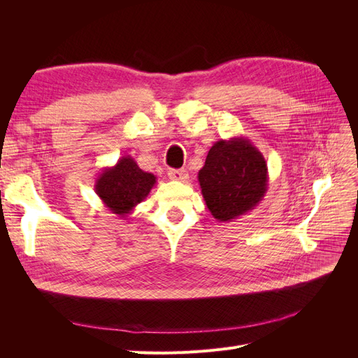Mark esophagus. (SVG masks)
<instances>
[{
	"mask_svg": "<svg viewBox=\"0 0 358 358\" xmlns=\"http://www.w3.org/2000/svg\"><path fill=\"white\" fill-rule=\"evenodd\" d=\"M169 178L176 182H187L188 180V171L187 170H170Z\"/></svg>",
	"mask_w": 358,
	"mask_h": 358,
	"instance_id": "esophagus-1",
	"label": "esophagus"
}]
</instances>
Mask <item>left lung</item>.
Here are the masks:
<instances>
[{"instance_id":"8db88e82","label":"left lung","mask_w":358,"mask_h":358,"mask_svg":"<svg viewBox=\"0 0 358 358\" xmlns=\"http://www.w3.org/2000/svg\"><path fill=\"white\" fill-rule=\"evenodd\" d=\"M199 183L213 218L230 222L255 209L266 196L267 162L249 138H221L206 157Z\"/></svg>"}]
</instances>
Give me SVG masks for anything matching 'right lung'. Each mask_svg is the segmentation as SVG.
I'll use <instances>...</instances> for the list:
<instances>
[{
	"label": "right lung",
	"mask_w": 358,
	"mask_h": 358,
	"mask_svg": "<svg viewBox=\"0 0 358 358\" xmlns=\"http://www.w3.org/2000/svg\"><path fill=\"white\" fill-rule=\"evenodd\" d=\"M157 183L152 173H146L129 155L119 158L113 167H104L95 180V192L103 204L119 218L142 203Z\"/></svg>",
	"instance_id": "add662e5"
}]
</instances>
